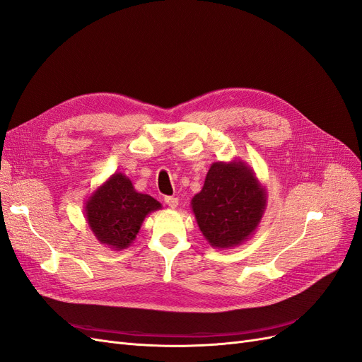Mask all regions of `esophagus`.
Returning <instances> with one entry per match:
<instances>
[{
	"instance_id": "esophagus-1",
	"label": "esophagus",
	"mask_w": 362,
	"mask_h": 362,
	"mask_svg": "<svg viewBox=\"0 0 362 362\" xmlns=\"http://www.w3.org/2000/svg\"><path fill=\"white\" fill-rule=\"evenodd\" d=\"M164 202H166V205L169 208H177L178 206V198H175V196H166V198H164Z\"/></svg>"
}]
</instances>
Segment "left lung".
<instances>
[{
    "mask_svg": "<svg viewBox=\"0 0 362 362\" xmlns=\"http://www.w3.org/2000/svg\"><path fill=\"white\" fill-rule=\"evenodd\" d=\"M190 205L210 246L233 249L255 234L267 206V190L243 160L216 161Z\"/></svg>",
    "mask_w": 362,
    "mask_h": 362,
    "instance_id": "left-lung-1",
    "label": "left lung"
}]
</instances>
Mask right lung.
Instances as JSON below:
<instances>
[{"instance_id": "1", "label": "right lung", "mask_w": 362, "mask_h": 362, "mask_svg": "<svg viewBox=\"0 0 362 362\" xmlns=\"http://www.w3.org/2000/svg\"><path fill=\"white\" fill-rule=\"evenodd\" d=\"M160 208L157 199L137 192L128 177L115 172L86 199L84 216L98 242L122 250L134 243L145 217Z\"/></svg>"}]
</instances>
